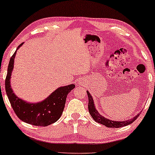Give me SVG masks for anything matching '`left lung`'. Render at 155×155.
<instances>
[{
  "mask_svg": "<svg viewBox=\"0 0 155 155\" xmlns=\"http://www.w3.org/2000/svg\"><path fill=\"white\" fill-rule=\"evenodd\" d=\"M87 96H88V100H89V103H88V110H89V112L92 117L94 119V121L97 123H99V124L104 125V126H106L107 127H121L124 126H126L127 125L131 124L132 123H133L135 120H136L137 118L139 117L140 115V113L136 115L134 118H132V119L127 120V121H111V120L107 119L106 118L104 117L101 116L99 112H97V110H96L94 101H93V99L92 96L90 95L89 92H87Z\"/></svg>",
  "mask_w": 155,
  "mask_h": 155,
  "instance_id": "obj_1",
  "label": "left lung"
}]
</instances>
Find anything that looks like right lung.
<instances>
[{"label": "right lung", "instance_id": "obj_1", "mask_svg": "<svg viewBox=\"0 0 155 155\" xmlns=\"http://www.w3.org/2000/svg\"><path fill=\"white\" fill-rule=\"evenodd\" d=\"M23 44V43L20 44L16 50ZM16 50L12 56L7 68L5 78V91L7 97L16 116L21 121L33 126H48L55 123L61 117L64 110L67 96L75 87V85L71 84L58 88L46 99L36 104H29L19 99L14 94L10 85V78Z\"/></svg>", "mask_w": 155, "mask_h": 155}]
</instances>
